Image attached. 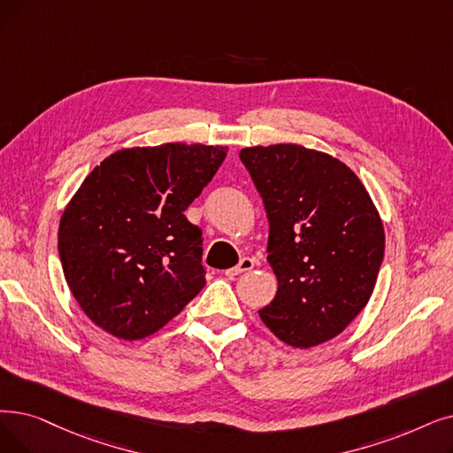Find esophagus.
<instances>
[{
  "label": "esophagus",
  "instance_id": "obj_1",
  "mask_svg": "<svg viewBox=\"0 0 453 453\" xmlns=\"http://www.w3.org/2000/svg\"><path fill=\"white\" fill-rule=\"evenodd\" d=\"M253 266H255V259H251V257H242L237 266H233V268L226 270V275H229V278H234V275H241V273H244V272H250Z\"/></svg>",
  "mask_w": 453,
  "mask_h": 453
}]
</instances>
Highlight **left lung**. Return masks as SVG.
<instances>
[{
  "label": "left lung",
  "mask_w": 453,
  "mask_h": 453,
  "mask_svg": "<svg viewBox=\"0 0 453 453\" xmlns=\"http://www.w3.org/2000/svg\"><path fill=\"white\" fill-rule=\"evenodd\" d=\"M241 161L268 214L278 294L259 311L280 341L337 337L368 303L385 253L380 214L344 163L296 144L255 146Z\"/></svg>",
  "instance_id": "left-lung-1"
}]
</instances>
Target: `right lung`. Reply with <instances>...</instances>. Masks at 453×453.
Wrapping results in <instances>:
<instances>
[{"instance_id": "obj_1", "label": "right lung", "mask_w": 453, "mask_h": 453, "mask_svg": "<svg viewBox=\"0 0 453 453\" xmlns=\"http://www.w3.org/2000/svg\"><path fill=\"white\" fill-rule=\"evenodd\" d=\"M226 146L163 144L116 151L75 192L58 226L66 283L111 335L144 339L205 285L202 229L187 220Z\"/></svg>"}]
</instances>
